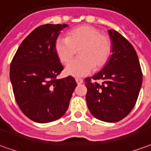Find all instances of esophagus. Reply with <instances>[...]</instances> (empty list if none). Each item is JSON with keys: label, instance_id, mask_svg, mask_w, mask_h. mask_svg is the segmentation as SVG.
I'll list each match as a JSON object with an SVG mask.
<instances>
[{"label": "esophagus", "instance_id": "obj_1", "mask_svg": "<svg viewBox=\"0 0 151 151\" xmlns=\"http://www.w3.org/2000/svg\"><path fill=\"white\" fill-rule=\"evenodd\" d=\"M75 80H76V83H77L78 84H81L83 83V80L81 79V78H76Z\"/></svg>", "mask_w": 151, "mask_h": 151}]
</instances>
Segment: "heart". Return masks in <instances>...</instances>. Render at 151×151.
Segmentation results:
<instances>
[{
	"label": "heart",
	"instance_id": "obj_1",
	"mask_svg": "<svg viewBox=\"0 0 151 151\" xmlns=\"http://www.w3.org/2000/svg\"><path fill=\"white\" fill-rule=\"evenodd\" d=\"M80 58L67 64L65 72L73 77H83L97 68L103 67L110 58L111 43L109 37L95 27L82 25L68 32L66 38L55 41L54 50L59 60L68 63L78 50Z\"/></svg>",
	"mask_w": 151,
	"mask_h": 151
}]
</instances>
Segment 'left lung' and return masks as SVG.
<instances>
[{"label":"left lung","instance_id":"obj_1","mask_svg":"<svg viewBox=\"0 0 151 151\" xmlns=\"http://www.w3.org/2000/svg\"><path fill=\"white\" fill-rule=\"evenodd\" d=\"M112 49L105 67L92 78L85 79L86 101L94 117L106 122H116L126 117L136 104L142 84V72L132 44L114 29H109Z\"/></svg>","mask_w":151,"mask_h":151}]
</instances>
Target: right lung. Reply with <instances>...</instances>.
Masks as SVG:
<instances>
[{
  "label": "right lung",
  "instance_id": "obj_1",
  "mask_svg": "<svg viewBox=\"0 0 151 151\" xmlns=\"http://www.w3.org/2000/svg\"><path fill=\"white\" fill-rule=\"evenodd\" d=\"M67 26L47 24L37 27L20 44L11 61L10 79L15 101L35 122H51L63 116L77 86L71 76L56 78L63 68L54 44Z\"/></svg>",
  "mask_w": 151,
  "mask_h": 151
}]
</instances>
